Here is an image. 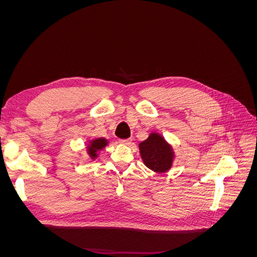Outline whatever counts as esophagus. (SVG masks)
<instances>
[{
    "label": "esophagus",
    "mask_w": 257,
    "mask_h": 257,
    "mask_svg": "<svg viewBox=\"0 0 257 257\" xmlns=\"http://www.w3.org/2000/svg\"><path fill=\"white\" fill-rule=\"evenodd\" d=\"M120 144H122V145H126V146H128V145H131L132 144V139H121V141L119 142Z\"/></svg>",
    "instance_id": "obj_1"
}]
</instances>
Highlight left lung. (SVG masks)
I'll return each instance as SVG.
<instances>
[{"instance_id": "obj_1", "label": "left lung", "mask_w": 257, "mask_h": 257, "mask_svg": "<svg viewBox=\"0 0 257 257\" xmlns=\"http://www.w3.org/2000/svg\"><path fill=\"white\" fill-rule=\"evenodd\" d=\"M138 147L144 164L154 173H166L173 167L176 158L175 150L160 133L152 132Z\"/></svg>"}]
</instances>
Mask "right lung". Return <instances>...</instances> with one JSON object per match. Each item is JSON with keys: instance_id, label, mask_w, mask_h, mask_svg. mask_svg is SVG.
I'll list each match as a JSON object with an SVG mask.
<instances>
[{"instance_id": "right-lung-1", "label": "right lung", "mask_w": 257, "mask_h": 257, "mask_svg": "<svg viewBox=\"0 0 257 257\" xmlns=\"http://www.w3.org/2000/svg\"><path fill=\"white\" fill-rule=\"evenodd\" d=\"M108 144H109V141L103 137L94 138L89 141L87 145V154L89 157L88 160L95 161L99 157L100 151H103Z\"/></svg>"}]
</instances>
